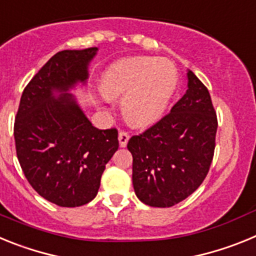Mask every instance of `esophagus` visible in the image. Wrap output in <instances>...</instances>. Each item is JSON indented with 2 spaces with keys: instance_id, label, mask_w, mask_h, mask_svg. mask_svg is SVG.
<instances>
[{
  "instance_id": "esophagus-1",
  "label": "esophagus",
  "mask_w": 256,
  "mask_h": 256,
  "mask_svg": "<svg viewBox=\"0 0 256 256\" xmlns=\"http://www.w3.org/2000/svg\"><path fill=\"white\" fill-rule=\"evenodd\" d=\"M118 140H119V144L120 148H126V144H128V140H130V134L124 130L119 132V136H118Z\"/></svg>"
}]
</instances>
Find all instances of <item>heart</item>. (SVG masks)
<instances>
[{"instance_id":"1","label":"heart","mask_w":256,"mask_h":256,"mask_svg":"<svg viewBox=\"0 0 256 256\" xmlns=\"http://www.w3.org/2000/svg\"><path fill=\"white\" fill-rule=\"evenodd\" d=\"M178 87L172 61L134 56L112 62L104 72L101 90L106 97L123 96L122 112L134 126H150L164 116Z\"/></svg>"}]
</instances>
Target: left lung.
I'll return each instance as SVG.
<instances>
[{
    "mask_svg": "<svg viewBox=\"0 0 256 256\" xmlns=\"http://www.w3.org/2000/svg\"><path fill=\"white\" fill-rule=\"evenodd\" d=\"M188 90L156 124L133 136L132 182L144 204L170 208L188 198L206 177L218 128L208 88L188 70Z\"/></svg>",
    "mask_w": 256,
    "mask_h": 256,
    "instance_id": "left-lung-1",
    "label": "left lung"
}]
</instances>
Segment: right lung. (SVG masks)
<instances>
[{"label": "right lung", "instance_id": "add662e5", "mask_svg": "<svg viewBox=\"0 0 256 256\" xmlns=\"http://www.w3.org/2000/svg\"><path fill=\"white\" fill-rule=\"evenodd\" d=\"M97 47L64 50L32 78L20 98L14 137L30 186L52 204L76 208L96 198L118 130H97L70 90L84 86Z\"/></svg>", "mask_w": 256, "mask_h": 256}]
</instances>
